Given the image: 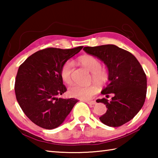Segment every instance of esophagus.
I'll list each match as a JSON object with an SVG mask.
<instances>
[{"label": "esophagus", "instance_id": "34e87169", "mask_svg": "<svg viewBox=\"0 0 158 158\" xmlns=\"http://www.w3.org/2000/svg\"><path fill=\"white\" fill-rule=\"evenodd\" d=\"M85 102H86L89 106H93L96 104L95 101H85Z\"/></svg>", "mask_w": 158, "mask_h": 158}]
</instances>
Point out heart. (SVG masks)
<instances>
[{"instance_id":"obj_1","label":"heart","mask_w":158,"mask_h":158,"mask_svg":"<svg viewBox=\"0 0 158 158\" xmlns=\"http://www.w3.org/2000/svg\"><path fill=\"white\" fill-rule=\"evenodd\" d=\"M79 62L88 70L92 73V77L98 84H104L108 80V73L105 69L101 68L100 60L90 55L83 56L79 59ZM73 71V63L67 61L63 65L60 70V77L65 84L72 82V73ZM98 88L95 85L83 86L79 84H73L69 88L68 93L73 98L83 100H90L93 95L98 93Z\"/></svg>"}]
</instances>
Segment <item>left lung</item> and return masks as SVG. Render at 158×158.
Instances as JSON below:
<instances>
[{
    "label": "left lung",
    "instance_id": "1",
    "mask_svg": "<svg viewBox=\"0 0 158 158\" xmlns=\"http://www.w3.org/2000/svg\"><path fill=\"white\" fill-rule=\"evenodd\" d=\"M84 51L103 61L108 68L109 84L101 93L113 94L104 103L107 110L100 117V121L109 127H119L132 120L142 108L146 100L147 79L141 64L132 53L114 44L85 47Z\"/></svg>",
    "mask_w": 158,
    "mask_h": 158
}]
</instances>
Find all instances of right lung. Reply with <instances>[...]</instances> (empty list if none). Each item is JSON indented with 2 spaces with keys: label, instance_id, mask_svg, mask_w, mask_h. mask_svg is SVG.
<instances>
[{
  "label": "right lung",
  "instance_id": "1",
  "mask_svg": "<svg viewBox=\"0 0 158 158\" xmlns=\"http://www.w3.org/2000/svg\"><path fill=\"white\" fill-rule=\"evenodd\" d=\"M82 48H47L34 53L19 66L15 84L16 98L23 113L35 125L48 130L56 128L78 102L58 96L67 90L61 68Z\"/></svg>",
  "mask_w": 158,
  "mask_h": 158
}]
</instances>
